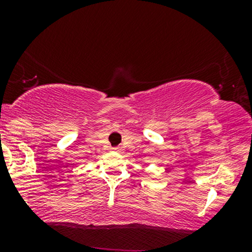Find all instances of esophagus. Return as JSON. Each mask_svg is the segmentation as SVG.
<instances>
[{
    "mask_svg": "<svg viewBox=\"0 0 252 252\" xmlns=\"http://www.w3.org/2000/svg\"><path fill=\"white\" fill-rule=\"evenodd\" d=\"M112 150H115V152H120V148H118V147H115V148H112Z\"/></svg>",
    "mask_w": 252,
    "mask_h": 252,
    "instance_id": "34e87169",
    "label": "esophagus"
}]
</instances>
